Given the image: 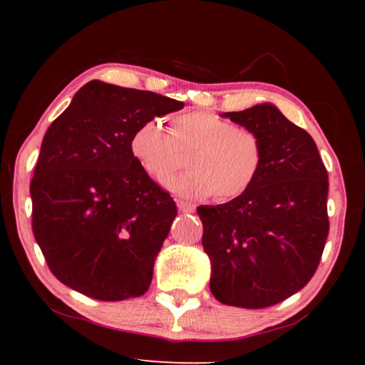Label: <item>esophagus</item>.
<instances>
[{
	"label": "esophagus",
	"instance_id": "1",
	"mask_svg": "<svg viewBox=\"0 0 365 365\" xmlns=\"http://www.w3.org/2000/svg\"><path fill=\"white\" fill-rule=\"evenodd\" d=\"M177 206H178V209H180L182 212H187V214L195 212V209H196L195 205H191V202H188V201H182V200L177 201Z\"/></svg>",
	"mask_w": 365,
	"mask_h": 365
}]
</instances>
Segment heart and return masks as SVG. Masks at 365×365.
Segmentation results:
<instances>
[{
  "label": "heart",
  "mask_w": 365,
  "mask_h": 365,
  "mask_svg": "<svg viewBox=\"0 0 365 365\" xmlns=\"http://www.w3.org/2000/svg\"><path fill=\"white\" fill-rule=\"evenodd\" d=\"M128 148L145 174L159 185L168 183L188 155L192 169L170 181L169 188L190 197L214 195L220 202L248 193L265 164L261 135L209 110L172 117L169 133L158 120L140 123Z\"/></svg>",
  "instance_id": "heart-1"
}]
</instances>
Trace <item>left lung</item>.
Returning <instances> with one entry per match:
<instances>
[{"label":"left lung","instance_id":"obj_1","mask_svg":"<svg viewBox=\"0 0 365 365\" xmlns=\"http://www.w3.org/2000/svg\"><path fill=\"white\" fill-rule=\"evenodd\" d=\"M256 130L265 164L238 200L196 209L212 264L211 292L222 304L262 309L304 288L329 237V174L316 141L272 104L227 113Z\"/></svg>","mask_w":365,"mask_h":365}]
</instances>
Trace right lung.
Wrapping results in <instances>:
<instances>
[{
    "label": "right lung",
    "instance_id": "1",
    "mask_svg": "<svg viewBox=\"0 0 365 365\" xmlns=\"http://www.w3.org/2000/svg\"><path fill=\"white\" fill-rule=\"evenodd\" d=\"M182 108L153 91L91 80L49 125L30 182L32 230L64 285L100 301L148 292L177 206L128 141L140 123Z\"/></svg>",
    "mask_w": 365,
    "mask_h": 365
}]
</instances>
